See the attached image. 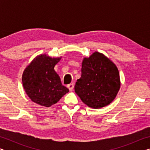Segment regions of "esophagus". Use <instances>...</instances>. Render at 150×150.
I'll return each mask as SVG.
<instances>
[{
  "mask_svg": "<svg viewBox=\"0 0 150 150\" xmlns=\"http://www.w3.org/2000/svg\"><path fill=\"white\" fill-rule=\"evenodd\" d=\"M67 87L69 89V91H72L73 90V88H74V85H73V83H71V84L67 85Z\"/></svg>",
  "mask_w": 150,
  "mask_h": 150,
  "instance_id": "34e87169",
  "label": "esophagus"
}]
</instances>
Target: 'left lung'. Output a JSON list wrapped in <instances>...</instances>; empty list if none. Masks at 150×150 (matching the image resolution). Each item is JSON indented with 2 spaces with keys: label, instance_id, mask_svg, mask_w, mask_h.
<instances>
[{
  "label": "left lung",
  "instance_id": "left-lung-1",
  "mask_svg": "<svg viewBox=\"0 0 150 150\" xmlns=\"http://www.w3.org/2000/svg\"><path fill=\"white\" fill-rule=\"evenodd\" d=\"M120 87V75L115 63L96 52L82 62L81 77L75 85V92L85 105L101 108L115 99Z\"/></svg>",
  "mask_w": 150,
  "mask_h": 150
}]
</instances>
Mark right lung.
<instances>
[{
  "instance_id": "right-lung-1",
  "label": "right lung",
  "mask_w": 150,
  "mask_h": 150,
  "mask_svg": "<svg viewBox=\"0 0 150 150\" xmlns=\"http://www.w3.org/2000/svg\"><path fill=\"white\" fill-rule=\"evenodd\" d=\"M61 58L40 55L24 69L22 77V84L33 102L50 107L69 91L62 84L59 76L54 70L55 65Z\"/></svg>"
}]
</instances>
